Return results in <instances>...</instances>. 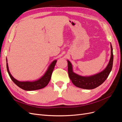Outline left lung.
I'll use <instances>...</instances> for the list:
<instances>
[{"label": "left lung", "mask_w": 122, "mask_h": 122, "mask_svg": "<svg viewBox=\"0 0 122 122\" xmlns=\"http://www.w3.org/2000/svg\"><path fill=\"white\" fill-rule=\"evenodd\" d=\"M110 47L111 57L107 66L103 71L93 76L84 77L76 74L73 72L72 64L68 61V71L70 79L76 86L83 89L91 90L96 88L105 81L112 68L113 55L112 44L110 45Z\"/></svg>", "instance_id": "1"}]
</instances>
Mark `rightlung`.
<instances>
[{
  "label": "right lung",
  "instance_id": "obj_1",
  "mask_svg": "<svg viewBox=\"0 0 122 122\" xmlns=\"http://www.w3.org/2000/svg\"><path fill=\"white\" fill-rule=\"evenodd\" d=\"M56 61H54L48 69L47 71L45 73V74L41 78L38 79V80L35 81H19L14 77L10 74L9 71L8 63H6V68L7 71L9 74L10 78L13 80V81L15 83L17 86L20 87L22 89L25 91H35L39 89H41L47 86V84L49 82L51 75H52V72L54 68L55 65L56 63Z\"/></svg>",
  "mask_w": 122,
  "mask_h": 122
}]
</instances>
